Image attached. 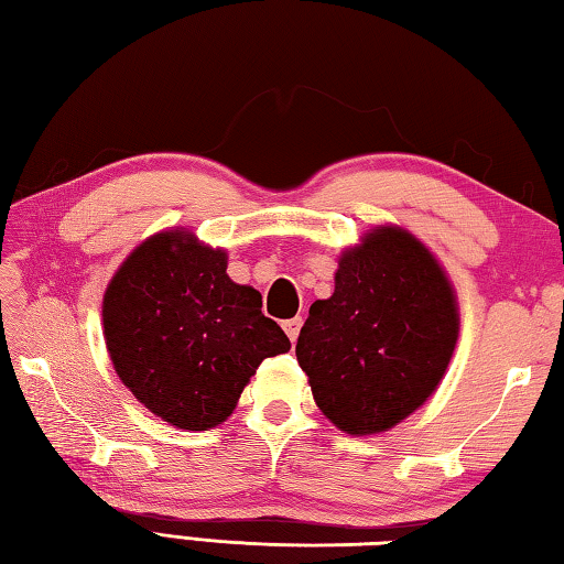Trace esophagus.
Returning a JSON list of instances; mask_svg holds the SVG:
<instances>
[{"mask_svg": "<svg viewBox=\"0 0 564 564\" xmlns=\"http://www.w3.org/2000/svg\"><path fill=\"white\" fill-rule=\"evenodd\" d=\"M282 328H284V334L290 336V341L294 344V341H296V336H300V328H302V316L286 318V322H282Z\"/></svg>", "mask_w": 564, "mask_h": 564, "instance_id": "esophagus-1", "label": "esophagus"}]
</instances>
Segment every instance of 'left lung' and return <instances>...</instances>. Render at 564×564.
Returning a JSON list of instances; mask_svg holds the SVG:
<instances>
[{"instance_id": "1", "label": "left lung", "mask_w": 564, "mask_h": 564, "mask_svg": "<svg viewBox=\"0 0 564 564\" xmlns=\"http://www.w3.org/2000/svg\"><path fill=\"white\" fill-rule=\"evenodd\" d=\"M456 336L459 306L437 258L412 232L378 226L341 252L334 294L312 304L296 360L318 410L364 437L427 402Z\"/></svg>"}]
</instances>
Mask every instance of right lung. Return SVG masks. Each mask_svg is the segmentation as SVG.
Listing matches in <instances>:
<instances>
[{
	"instance_id": "1",
	"label": "right lung",
	"mask_w": 564,
	"mask_h": 564,
	"mask_svg": "<svg viewBox=\"0 0 564 564\" xmlns=\"http://www.w3.org/2000/svg\"><path fill=\"white\" fill-rule=\"evenodd\" d=\"M226 268V250L164 230L134 248L105 290L117 376L178 430L226 422L262 360L290 350L278 322L260 312V292L232 282Z\"/></svg>"
}]
</instances>
